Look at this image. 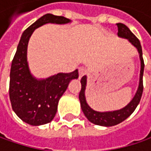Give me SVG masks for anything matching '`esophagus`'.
I'll use <instances>...</instances> for the list:
<instances>
[{
    "mask_svg": "<svg viewBox=\"0 0 151 151\" xmlns=\"http://www.w3.org/2000/svg\"><path fill=\"white\" fill-rule=\"evenodd\" d=\"M86 74V70H85L84 68H82V67L79 68V78L81 79Z\"/></svg>",
    "mask_w": 151,
    "mask_h": 151,
    "instance_id": "obj_1",
    "label": "esophagus"
}]
</instances>
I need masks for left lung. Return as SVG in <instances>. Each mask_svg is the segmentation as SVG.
I'll use <instances>...</instances> for the list:
<instances>
[{
  "instance_id": "8db88e82",
  "label": "left lung",
  "mask_w": 151,
  "mask_h": 151,
  "mask_svg": "<svg viewBox=\"0 0 151 151\" xmlns=\"http://www.w3.org/2000/svg\"><path fill=\"white\" fill-rule=\"evenodd\" d=\"M118 26V36L120 38L127 39L134 48H136L138 53L139 55V60H140V71H139V86L137 88L136 92L131 101L125 106L120 108L119 110H113V111H106V112H99L92 109L88 105L86 98V89L87 84V76H84L81 80V90L79 94V100L81 102V110L86 117V119L90 121L91 123L99 126L104 127H111L122 123L127 118H129L133 112L135 110V108L139 103L141 99L143 92V74H144V60H143L142 48L140 42L138 38L133 34V32L129 30L128 27L123 23H117Z\"/></svg>"
}]
</instances>
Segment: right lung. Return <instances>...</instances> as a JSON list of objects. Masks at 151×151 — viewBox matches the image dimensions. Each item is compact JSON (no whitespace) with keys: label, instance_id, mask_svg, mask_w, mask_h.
Masks as SVG:
<instances>
[{"label":"right lung","instance_id":"right-lung-1","mask_svg":"<svg viewBox=\"0 0 151 151\" xmlns=\"http://www.w3.org/2000/svg\"><path fill=\"white\" fill-rule=\"evenodd\" d=\"M71 22L64 17L48 13L28 27L21 37L11 66L9 95L15 113L27 124L39 126L51 122L69 83L79 77L78 70L70 74L58 73L47 78L35 77L27 61L29 39L34 30L44 24L65 25Z\"/></svg>","mask_w":151,"mask_h":151}]
</instances>
